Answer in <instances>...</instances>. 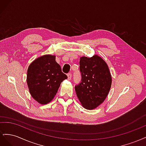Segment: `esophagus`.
<instances>
[{
    "label": "esophagus",
    "instance_id": "1",
    "mask_svg": "<svg viewBox=\"0 0 146 146\" xmlns=\"http://www.w3.org/2000/svg\"><path fill=\"white\" fill-rule=\"evenodd\" d=\"M71 78H72V74L71 73L68 74V80H70Z\"/></svg>",
    "mask_w": 146,
    "mask_h": 146
}]
</instances>
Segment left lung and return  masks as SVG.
<instances>
[{
  "label": "left lung",
  "mask_w": 146,
  "mask_h": 146,
  "mask_svg": "<svg viewBox=\"0 0 146 146\" xmlns=\"http://www.w3.org/2000/svg\"><path fill=\"white\" fill-rule=\"evenodd\" d=\"M80 72L81 81L75 86L77 96L84 108L94 109L105 100L111 86L108 65L98 55L82 56Z\"/></svg>",
  "instance_id": "1"
}]
</instances>
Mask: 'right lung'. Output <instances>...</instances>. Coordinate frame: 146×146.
<instances>
[{
  "label": "right lung",
  "mask_w": 146,
  "mask_h": 146,
  "mask_svg": "<svg viewBox=\"0 0 146 146\" xmlns=\"http://www.w3.org/2000/svg\"><path fill=\"white\" fill-rule=\"evenodd\" d=\"M68 76L61 71L55 56L46 55L31 63L27 70V82L32 98L41 104L54 99L61 83Z\"/></svg>",
  "instance_id": "1"
}]
</instances>
